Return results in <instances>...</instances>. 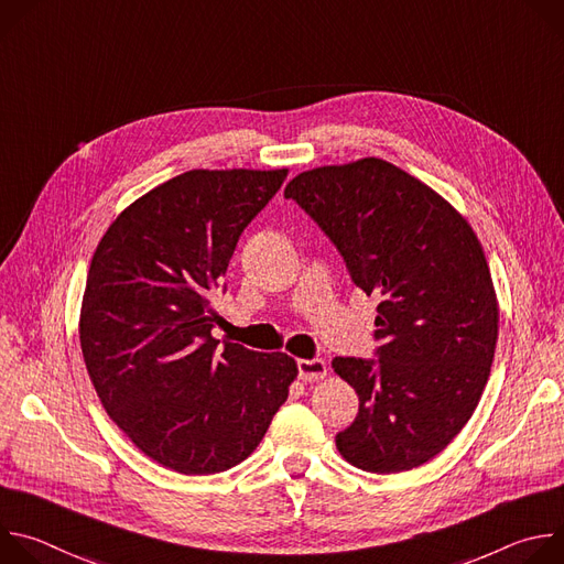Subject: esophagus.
I'll return each instance as SVG.
<instances>
[{"instance_id":"obj_1","label":"esophagus","mask_w":564,"mask_h":564,"mask_svg":"<svg viewBox=\"0 0 564 564\" xmlns=\"http://www.w3.org/2000/svg\"><path fill=\"white\" fill-rule=\"evenodd\" d=\"M299 377L303 381H321L328 377V366L324 359H301L299 361Z\"/></svg>"}]
</instances>
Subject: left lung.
<instances>
[{"label":"left lung","instance_id":"8db88e82","mask_svg":"<svg viewBox=\"0 0 564 564\" xmlns=\"http://www.w3.org/2000/svg\"><path fill=\"white\" fill-rule=\"evenodd\" d=\"M285 198L379 299V359H333L359 394L357 420L337 435L341 457L370 473L422 466L466 426L491 375L500 305L477 234L426 183L372 155L307 170Z\"/></svg>","mask_w":564,"mask_h":564}]
</instances>
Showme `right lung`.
I'll return each mask as SVG.
<instances>
[{
  "instance_id": "add662e5",
  "label": "right lung",
  "mask_w": 564,
  "mask_h": 564,
  "mask_svg": "<svg viewBox=\"0 0 564 564\" xmlns=\"http://www.w3.org/2000/svg\"><path fill=\"white\" fill-rule=\"evenodd\" d=\"M288 170H192L109 225L79 307V348L107 415L153 462L185 475L252 455L299 375L285 352L212 337L238 236Z\"/></svg>"
}]
</instances>
